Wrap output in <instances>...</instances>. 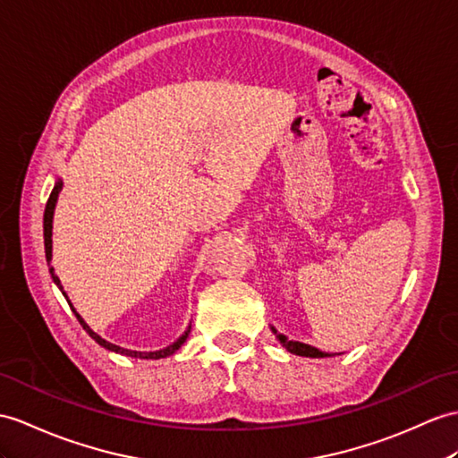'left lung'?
<instances>
[{"mask_svg":"<svg viewBox=\"0 0 458 458\" xmlns=\"http://www.w3.org/2000/svg\"><path fill=\"white\" fill-rule=\"evenodd\" d=\"M272 330H274V334L277 336V340L282 342L284 348H285L287 352L295 353V355H303V358H328V355H330V353H327V352H320V350L313 348V345H309V344L287 340V338L284 336V334H277L276 328H272Z\"/></svg>","mask_w":458,"mask_h":458,"instance_id":"obj_1","label":"left lung"}]
</instances>
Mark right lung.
<instances>
[{
  "mask_svg": "<svg viewBox=\"0 0 458 458\" xmlns=\"http://www.w3.org/2000/svg\"><path fill=\"white\" fill-rule=\"evenodd\" d=\"M62 186H64V184H62V178H58V182H55L54 191L50 192V198H48V202H47V209H44V250H47V262L52 260V219H54V208H55V202H58V194H60V191H62ZM50 274H52L54 284L62 289L60 277L54 274V267H52V266H50ZM62 293H64V292H62ZM64 295H65V293H64ZM65 299H68V295H65ZM68 303H70L72 310L75 313L77 320H80V325L83 327V330H85V332L89 334V336H91L98 345H103V348H106V350H110V352H116V353H122V355H130V358H140V360H161V358H166V355H173L178 348H181V345L186 342L188 334H191V327H188L181 338H178L176 342H173L171 345H166L165 350H159V352H131V350L120 348V345L110 344V342H106L105 338H100L97 332H93L91 328H89V325L81 318V315L77 313V310L73 309L70 299H68Z\"/></svg>",
  "mask_w": 458,
  "mask_h": 458,
  "instance_id": "right-lung-1",
  "label": "right lung"
}]
</instances>
